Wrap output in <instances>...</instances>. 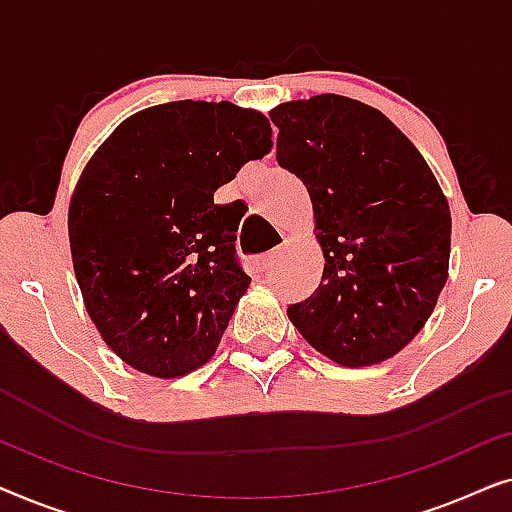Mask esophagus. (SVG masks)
<instances>
[{
	"mask_svg": "<svg viewBox=\"0 0 512 512\" xmlns=\"http://www.w3.org/2000/svg\"><path fill=\"white\" fill-rule=\"evenodd\" d=\"M282 254H284V249H282V247H277V249L268 251V254H263V256L258 258V261H256L258 270H261V272H270V270L275 268V265L279 263V258H282Z\"/></svg>",
	"mask_w": 512,
	"mask_h": 512,
	"instance_id": "obj_1",
	"label": "esophagus"
}]
</instances>
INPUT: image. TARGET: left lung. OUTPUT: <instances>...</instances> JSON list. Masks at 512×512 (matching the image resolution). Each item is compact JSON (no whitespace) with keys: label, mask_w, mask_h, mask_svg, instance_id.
<instances>
[{"label":"left lung","mask_w":512,"mask_h":512,"mask_svg":"<svg viewBox=\"0 0 512 512\" xmlns=\"http://www.w3.org/2000/svg\"><path fill=\"white\" fill-rule=\"evenodd\" d=\"M277 163L312 198L324 275L289 319L335 363L373 366L431 317L450 265V207L431 167L382 111L340 95L270 111Z\"/></svg>","instance_id":"left-lung-1"}]
</instances>
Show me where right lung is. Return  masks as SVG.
<instances>
[{
	"instance_id": "right-lung-1",
	"label": "right lung",
	"mask_w": 512,
	"mask_h": 512,
	"mask_svg": "<svg viewBox=\"0 0 512 512\" xmlns=\"http://www.w3.org/2000/svg\"><path fill=\"white\" fill-rule=\"evenodd\" d=\"M270 149L256 111L181 100L130 116L90 158L69 205L74 272L128 366L179 377L216 352L251 277L214 191Z\"/></svg>"
}]
</instances>
